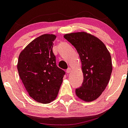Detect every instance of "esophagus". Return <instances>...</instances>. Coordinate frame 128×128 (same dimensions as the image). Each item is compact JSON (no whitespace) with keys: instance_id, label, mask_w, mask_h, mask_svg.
I'll return each mask as SVG.
<instances>
[{"instance_id":"1","label":"esophagus","mask_w":128,"mask_h":128,"mask_svg":"<svg viewBox=\"0 0 128 128\" xmlns=\"http://www.w3.org/2000/svg\"><path fill=\"white\" fill-rule=\"evenodd\" d=\"M71 68H68L66 70V73H67V74H70V73H71Z\"/></svg>"}]
</instances>
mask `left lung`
<instances>
[{
  "label": "left lung",
  "mask_w": 128,
  "mask_h": 128,
  "mask_svg": "<svg viewBox=\"0 0 128 128\" xmlns=\"http://www.w3.org/2000/svg\"><path fill=\"white\" fill-rule=\"evenodd\" d=\"M64 38L75 47L82 62L84 81L75 90L76 95L84 101H93L102 94L110 80V53L102 41L86 32L66 34Z\"/></svg>",
  "instance_id": "obj_1"
}]
</instances>
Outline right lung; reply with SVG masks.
<instances>
[{"instance_id":"add662e5","label":"right lung","mask_w":128,"mask_h":128,"mask_svg":"<svg viewBox=\"0 0 128 128\" xmlns=\"http://www.w3.org/2000/svg\"><path fill=\"white\" fill-rule=\"evenodd\" d=\"M54 34H45L31 41L19 56L18 70L31 98L48 104L58 96L65 72L56 64Z\"/></svg>"}]
</instances>
